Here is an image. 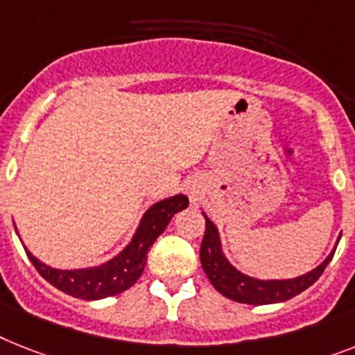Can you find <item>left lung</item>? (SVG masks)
<instances>
[{
  "instance_id": "1",
  "label": "left lung",
  "mask_w": 355,
  "mask_h": 355,
  "mask_svg": "<svg viewBox=\"0 0 355 355\" xmlns=\"http://www.w3.org/2000/svg\"><path fill=\"white\" fill-rule=\"evenodd\" d=\"M205 216V236L201 241V266H203L205 274L212 283V286L218 290L219 294H223L228 300L237 301V303L247 304H270L281 303V301H288L301 294L303 290L314 285L315 281L321 277L327 265L332 261L336 247L330 252L329 257L324 259L314 270L306 272L300 277H292V279H256L247 274H243L230 265L221 248V239H219L218 227ZM339 243V241H338Z\"/></svg>"
}]
</instances>
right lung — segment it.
Masks as SVG:
<instances>
[{
	"label": "right lung",
	"instance_id": "obj_1",
	"mask_svg": "<svg viewBox=\"0 0 355 355\" xmlns=\"http://www.w3.org/2000/svg\"><path fill=\"white\" fill-rule=\"evenodd\" d=\"M189 207V198L183 194L161 199L143 214L136 234L132 241L119 252L118 256L107 263L90 268H76V270H60L41 263L32 252L25 248L26 256L36 266V270L45 277L52 286L61 292L79 297V300H103L108 295H118L130 288L145 270L146 252L163 234L166 225L171 223L174 214Z\"/></svg>",
	"mask_w": 355,
	"mask_h": 355
}]
</instances>
